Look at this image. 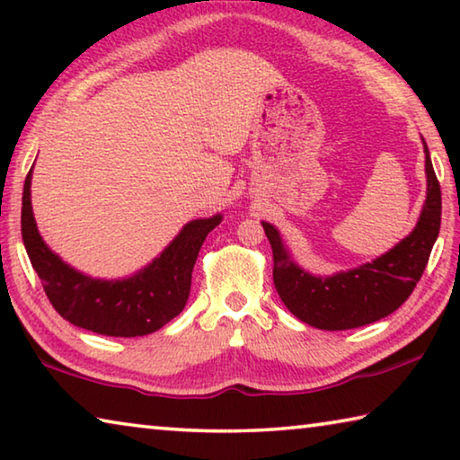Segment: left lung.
Wrapping results in <instances>:
<instances>
[{"mask_svg":"<svg viewBox=\"0 0 460 460\" xmlns=\"http://www.w3.org/2000/svg\"><path fill=\"white\" fill-rule=\"evenodd\" d=\"M428 192L418 225L406 239L376 261L331 278L306 274L290 260L279 233L270 223L263 231L274 253V286L279 298L302 323L324 331H347L392 314L414 292L440 231L442 197L430 152L424 142Z\"/></svg>","mask_w":460,"mask_h":460,"instance_id":"left-lung-1","label":"left lung"}]
</instances>
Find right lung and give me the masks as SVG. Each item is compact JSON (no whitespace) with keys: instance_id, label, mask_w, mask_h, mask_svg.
Masks as SVG:
<instances>
[{"instance_id":"right-lung-1","label":"right lung","mask_w":460,"mask_h":460,"mask_svg":"<svg viewBox=\"0 0 460 460\" xmlns=\"http://www.w3.org/2000/svg\"><path fill=\"white\" fill-rule=\"evenodd\" d=\"M30 182L32 170L22 197V239L50 305L65 321L107 337H144L182 313L200 245L221 223V215L184 225L160 258L139 274L121 282H105L68 268L46 247L36 229Z\"/></svg>"}]
</instances>
